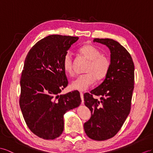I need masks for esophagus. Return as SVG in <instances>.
Listing matches in <instances>:
<instances>
[{"label":"esophagus","mask_w":153,"mask_h":153,"mask_svg":"<svg viewBox=\"0 0 153 153\" xmlns=\"http://www.w3.org/2000/svg\"><path fill=\"white\" fill-rule=\"evenodd\" d=\"M80 96H81V98L82 103H84V98H83V92H80Z\"/></svg>","instance_id":"34e87169"}]
</instances>
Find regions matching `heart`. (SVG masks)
<instances>
[{"label": "heart", "mask_w": 153, "mask_h": 153, "mask_svg": "<svg viewBox=\"0 0 153 153\" xmlns=\"http://www.w3.org/2000/svg\"><path fill=\"white\" fill-rule=\"evenodd\" d=\"M78 52L86 59L89 61L85 69L87 74L78 76L72 81L70 87L77 91H85L91 87L96 79L101 80L105 77L110 68L111 62L108 57L101 55L98 49L91 45L82 46L78 50ZM62 66L66 74L70 76L73 75V59L70 52L65 55Z\"/></svg>", "instance_id": "b5f03b06"}]
</instances>
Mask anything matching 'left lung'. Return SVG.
Instances as JSON below:
<instances>
[{
  "instance_id": "left-lung-1",
  "label": "left lung",
  "mask_w": 153,
  "mask_h": 153,
  "mask_svg": "<svg viewBox=\"0 0 153 153\" xmlns=\"http://www.w3.org/2000/svg\"><path fill=\"white\" fill-rule=\"evenodd\" d=\"M94 42L106 45L111 52V65L103 83L84 94L85 105L91 117L84 123L86 134L97 141L112 138L130 113L134 89V65L127 50L111 39H94ZM93 95L101 96L94 99Z\"/></svg>"
}]
</instances>
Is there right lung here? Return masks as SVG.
<instances>
[{
  "mask_svg": "<svg viewBox=\"0 0 153 153\" xmlns=\"http://www.w3.org/2000/svg\"><path fill=\"white\" fill-rule=\"evenodd\" d=\"M78 39L51 35L38 41L26 57L19 105L27 126L42 139L59 136L64 128V114L81 104L79 91L60 95L68 85L62 60Z\"/></svg>",
  "mask_w": 153,
  "mask_h": 153,
  "instance_id": "obj_1",
  "label": "right lung"
}]
</instances>
